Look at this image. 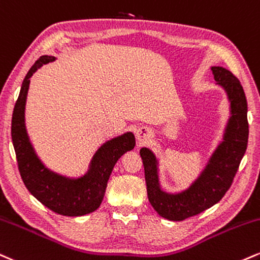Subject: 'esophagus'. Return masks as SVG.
I'll list each match as a JSON object with an SVG mask.
<instances>
[{
  "instance_id": "34e87169",
  "label": "esophagus",
  "mask_w": 260,
  "mask_h": 260,
  "mask_svg": "<svg viewBox=\"0 0 260 260\" xmlns=\"http://www.w3.org/2000/svg\"><path fill=\"white\" fill-rule=\"evenodd\" d=\"M151 137V132L148 127H142L137 131V139H138L139 143H146Z\"/></svg>"
}]
</instances>
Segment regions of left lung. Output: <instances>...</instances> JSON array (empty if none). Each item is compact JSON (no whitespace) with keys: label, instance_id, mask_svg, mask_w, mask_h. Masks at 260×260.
<instances>
[{"label":"left lung","instance_id":"8db88e82","mask_svg":"<svg viewBox=\"0 0 260 260\" xmlns=\"http://www.w3.org/2000/svg\"><path fill=\"white\" fill-rule=\"evenodd\" d=\"M214 80L223 86L230 99L231 117L224 142L218 146L201 177L186 191L172 195L158 185L156 158L149 149L140 150L145 173L146 190L151 206L161 217L181 221L201 213L219 202L230 189L248 143L247 100L240 81L233 73L220 67L211 69Z\"/></svg>","mask_w":260,"mask_h":260}]
</instances>
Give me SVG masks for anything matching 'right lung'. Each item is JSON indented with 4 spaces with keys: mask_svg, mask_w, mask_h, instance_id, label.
Here are the masks:
<instances>
[{
    "mask_svg": "<svg viewBox=\"0 0 260 260\" xmlns=\"http://www.w3.org/2000/svg\"><path fill=\"white\" fill-rule=\"evenodd\" d=\"M54 59V57L42 55L25 76L12 116V140L20 177L26 189L55 213L79 217L92 213L99 207L112 168L124 152L134 148L136 139L132 133H126L105 143L93 157L88 173L80 179H68L47 170L37 158L27 138L24 109L30 77L40 67Z\"/></svg>",
    "mask_w": 260,
    "mask_h": 260,
    "instance_id": "right-lung-1",
    "label": "right lung"
}]
</instances>
